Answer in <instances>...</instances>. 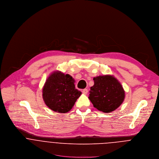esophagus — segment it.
Here are the masks:
<instances>
[{
  "mask_svg": "<svg viewBox=\"0 0 159 159\" xmlns=\"http://www.w3.org/2000/svg\"><path fill=\"white\" fill-rule=\"evenodd\" d=\"M88 89H83V91H82V92H83V94H86L87 93H88Z\"/></svg>",
  "mask_w": 159,
  "mask_h": 159,
  "instance_id": "1",
  "label": "esophagus"
}]
</instances>
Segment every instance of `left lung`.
Segmentation results:
<instances>
[{"label": "left lung", "mask_w": 159, "mask_h": 159, "mask_svg": "<svg viewBox=\"0 0 159 159\" xmlns=\"http://www.w3.org/2000/svg\"><path fill=\"white\" fill-rule=\"evenodd\" d=\"M94 85L90 88L88 98L93 107L104 113L117 109L123 102L125 93L120 81L113 75L93 78Z\"/></svg>", "instance_id": "1"}]
</instances>
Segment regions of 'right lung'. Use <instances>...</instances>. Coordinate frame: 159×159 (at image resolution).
Here are the masks:
<instances>
[{"label":"right lung","instance_id":"add662e5","mask_svg":"<svg viewBox=\"0 0 159 159\" xmlns=\"http://www.w3.org/2000/svg\"><path fill=\"white\" fill-rule=\"evenodd\" d=\"M75 80L68 74L59 71L52 72L43 88L45 104L56 112L65 113L73 107L81 92L75 88Z\"/></svg>","mask_w":159,"mask_h":159}]
</instances>
